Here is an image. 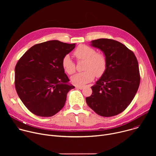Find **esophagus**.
<instances>
[{
  "label": "esophagus",
  "mask_w": 156,
  "mask_h": 156,
  "mask_svg": "<svg viewBox=\"0 0 156 156\" xmlns=\"http://www.w3.org/2000/svg\"><path fill=\"white\" fill-rule=\"evenodd\" d=\"M76 89H79V90H82V89L83 88V86H76Z\"/></svg>",
  "instance_id": "34e87169"
}]
</instances>
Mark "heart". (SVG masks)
<instances>
[{
	"label": "heart",
	"instance_id": "obj_1",
	"mask_svg": "<svg viewBox=\"0 0 156 156\" xmlns=\"http://www.w3.org/2000/svg\"><path fill=\"white\" fill-rule=\"evenodd\" d=\"M78 60H85L83 72L78 73L71 78L72 82L77 86H82L93 80L95 75L101 76L107 68L105 57L86 45H80L73 52ZM62 66L66 73L72 75L75 72V63L69 55L63 57Z\"/></svg>",
	"mask_w": 156,
	"mask_h": 156
}]
</instances>
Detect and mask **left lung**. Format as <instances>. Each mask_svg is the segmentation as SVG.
I'll use <instances>...</instances> for the list:
<instances>
[{
	"mask_svg": "<svg viewBox=\"0 0 156 156\" xmlns=\"http://www.w3.org/2000/svg\"><path fill=\"white\" fill-rule=\"evenodd\" d=\"M91 43L104 52L107 68L91 87L93 93L86 98V103L101 116L117 115L126 108L138 90L140 75L137 58L117 41L102 38Z\"/></svg>",
	"mask_w": 156,
	"mask_h": 156,
	"instance_id": "1",
	"label": "left lung"
}]
</instances>
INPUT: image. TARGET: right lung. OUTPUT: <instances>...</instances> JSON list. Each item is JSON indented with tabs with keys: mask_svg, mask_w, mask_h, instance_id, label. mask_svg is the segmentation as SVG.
<instances>
[{
	"mask_svg": "<svg viewBox=\"0 0 156 156\" xmlns=\"http://www.w3.org/2000/svg\"><path fill=\"white\" fill-rule=\"evenodd\" d=\"M75 44L49 41L29 49L17 62L15 86L21 101L31 112L52 117L63 107L66 95L75 87L62 66L64 56Z\"/></svg>",
	"mask_w": 156,
	"mask_h": 156,
	"instance_id": "right-lung-1",
	"label": "right lung"
}]
</instances>
